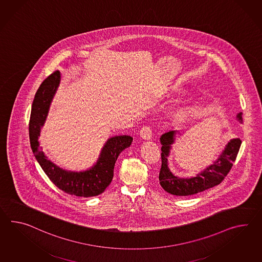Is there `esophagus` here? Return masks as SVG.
I'll use <instances>...</instances> for the list:
<instances>
[{
  "mask_svg": "<svg viewBox=\"0 0 262 262\" xmlns=\"http://www.w3.org/2000/svg\"><path fill=\"white\" fill-rule=\"evenodd\" d=\"M140 136L141 138L144 139V140H149V139H151L152 132H151L150 127L145 126V127H143V128H141Z\"/></svg>",
  "mask_w": 262,
  "mask_h": 262,
  "instance_id": "1",
  "label": "esophagus"
}]
</instances>
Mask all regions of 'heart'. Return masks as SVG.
I'll return each instance as SVG.
<instances>
[{"mask_svg":"<svg viewBox=\"0 0 262 262\" xmlns=\"http://www.w3.org/2000/svg\"><path fill=\"white\" fill-rule=\"evenodd\" d=\"M184 92H185V90L182 86H180L178 84H173V85H170L168 88H166L165 93L167 96H170L174 94H181ZM193 110L194 108L191 104L186 103V104H183L181 106H177V107L173 108L169 114V116L174 122L183 121L190 115Z\"/></svg>","mask_w":262,"mask_h":262,"instance_id":"1","label":"heart"}]
</instances>
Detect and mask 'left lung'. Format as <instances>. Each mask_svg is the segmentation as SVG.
<instances>
[{"mask_svg": "<svg viewBox=\"0 0 262 262\" xmlns=\"http://www.w3.org/2000/svg\"><path fill=\"white\" fill-rule=\"evenodd\" d=\"M236 119L243 123V113L236 115ZM176 130L163 134L160 138L162 145L161 158L162 166L160 169L159 181L161 186L167 193L176 196H189L214 187L223 182L235 162L242 145L239 138L231 139L224 147L217 159L203 171L191 178H181L175 176L168 167L167 157L169 156L172 145L176 139Z\"/></svg>", "mask_w": 262, "mask_h": 262, "instance_id": "8db88e82", "label": "left lung"}]
</instances>
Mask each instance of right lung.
<instances>
[{"mask_svg":"<svg viewBox=\"0 0 262 262\" xmlns=\"http://www.w3.org/2000/svg\"><path fill=\"white\" fill-rule=\"evenodd\" d=\"M60 79V72L56 71L45 78L35 95L29 121V138L33 154L45 174L60 190L83 198L97 196L111 184L118 155L132 145L133 137L129 135H118L108 138L96 164L87 170L70 171L54 164L41 150L38 137Z\"/></svg>","mask_w":262,"mask_h":262,"instance_id":"right-lung-1","label":"right lung"}]
</instances>
